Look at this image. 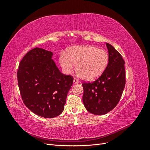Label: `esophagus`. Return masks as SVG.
<instances>
[{"label": "esophagus", "mask_w": 150, "mask_h": 150, "mask_svg": "<svg viewBox=\"0 0 150 150\" xmlns=\"http://www.w3.org/2000/svg\"><path fill=\"white\" fill-rule=\"evenodd\" d=\"M73 81H74V84H78V83H79V81H78V79H76V78H74Z\"/></svg>", "instance_id": "esophagus-1"}]
</instances>
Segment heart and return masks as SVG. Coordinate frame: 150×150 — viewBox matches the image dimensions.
<instances>
[{
    "label": "heart",
    "instance_id": "obj_1",
    "mask_svg": "<svg viewBox=\"0 0 150 150\" xmlns=\"http://www.w3.org/2000/svg\"><path fill=\"white\" fill-rule=\"evenodd\" d=\"M109 55L105 50L93 46H75L69 49L67 55L62 54L59 63L66 73L73 70L74 64L78 75L86 81L98 78L106 69Z\"/></svg>",
    "mask_w": 150,
    "mask_h": 150
}]
</instances>
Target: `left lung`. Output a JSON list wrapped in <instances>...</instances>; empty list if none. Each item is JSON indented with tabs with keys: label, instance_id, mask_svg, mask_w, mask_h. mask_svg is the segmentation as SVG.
Masks as SVG:
<instances>
[{
	"label": "left lung",
	"instance_id": "left-lung-1",
	"mask_svg": "<svg viewBox=\"0 0 150 150\" xmlns=\"http://www.w3.org/2000/svg\"><path fill=\"white\" fill-rule=\"evenodd\" d=\"M109 62L103 73L93 83H83V101L86 110L96 115H105L119 103L125 86V62L111 44L106 43Z\"/></svg>",
	"mask_w": 150,
	"mask_h": 150
}]
</instances>
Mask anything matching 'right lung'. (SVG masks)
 Segmentation results:
<instances>
[{
    "label": "right lung",
    "instance_id": "obj_1",
    "mask_svg": "<svg viewBox=\"0 0 150 150\" xmlns=\"http://www.w3.org/2000/svg\"><path fill=\"white\" fill-rule=\"evenodd\" d=\"M52 55L41 48L30 50L21 61L17 73L24 104L34 114L46 118L62 112L73 83L72 76L59 70Z\"/></svg>",
    "mask_w": 150,
    "mask_h": 150
}]
</instances>
